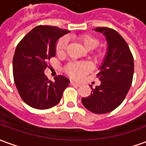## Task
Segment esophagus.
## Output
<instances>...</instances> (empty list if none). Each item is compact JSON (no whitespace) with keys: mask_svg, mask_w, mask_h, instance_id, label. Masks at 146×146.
<instances>
[{"mask_svg":"<svg viewBox=\"0 0 146 146\" xmlns=\"http://www.w3.org/2000/svg\"><path fill=\"white\" fill-rule=\"evenodd\" d=\"M70 84H71V85L77 86V87H80V84H76V83L73 82V81H71V82H70Z\"/></svg>","mask_w":146,"mask_h":146,"instance_id":"1","label":"esophagus"}]
</instances>
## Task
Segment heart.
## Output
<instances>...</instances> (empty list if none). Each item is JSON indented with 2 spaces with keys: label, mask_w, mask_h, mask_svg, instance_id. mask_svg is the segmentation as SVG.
Segmentation results:
<instances>
[{
  "label": "heart",
  "mask_w": 146,
  "mask_h": 146,
  "mask_svg": "<svg viewBox=\"0 0 146 146\" xmlns=\"http://www.w3.org/2000/svg\"><path fill=\"white\" fill-rule=\"evenodd\" d=\"M79 41L88 50H92V57L96 62H101L104 59L106 52L102 49H97L99 44V40L97 36L92 34H82L78 37ZM68 40L66 37L60 38L55 45V53L58 55H62L66 50ZM92 69V64L88 61L83 62H70L64 67V71L68 76L73 79L79 80L82 78L85 74L89 73Z\"/></svg>",
  "instance_id": "1"
}]
</instances>
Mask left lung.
Returning <instances> with one entry per match:
<instances>
[{"label": "left lung", "instance_id": "obj_1", "mask_svg": "<svg viewBox=\"0 0 146 146\" xmlns=\"http://www.w3.org/2000/svg\"><path fill=\"white\" fill-rule=\"evenodd\" d=\"M96 31L106 36L108 51L97 76L101 84L92 88L91 95L82 98L84 106L92 113L112 112L124 100L133 80L134 58L125 40L116 30L97 27Z\"/></svg>", "mask_w": 146, "mask_h": 146}]
</instances>
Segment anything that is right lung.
<instances>
[{"instance_id": "add662e5", "label": "right lung", "mask_w": 146, "mask_h": 146, "mask_svg": "<svg viewBox=\"0 0 146 146\" xmlns=\"http://www.w3.org/2000/svg\"><path fill=\"white\" fill-rule=\"evenodd\" d=\"M69 33L51 26H37L18 44L13 56V77L22 99L36 110H48L59 103L69 79L44 75L48 60L55 55L58 39Z\"/></svg>"}]
</instances>
